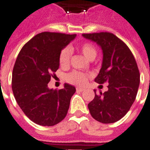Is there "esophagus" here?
Wrapping results in <instances>:
<instances>
[{
    "instance_id": "34e87169",
    "label": "esophagus",
    "mask_w": 150,
    "mask_h": 150,
    "mask_svg": "<svg viewBox=\"0 0 150 150\" xmlns=\"http://www.w3.org/2000/svg\"><path fill=\"white\" fill-rule=\"evenodd\" d=\"M76 90L79 92H82V91H84L85 89L84 88H82V87H76Z\"/></svg>"
}]
</instances>
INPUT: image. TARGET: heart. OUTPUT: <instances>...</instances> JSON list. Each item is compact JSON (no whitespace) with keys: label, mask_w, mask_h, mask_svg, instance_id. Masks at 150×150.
Returning a JSON list of instances; mask_svg holds the SVG:
<instances>
[{"label":"heart","mask_w":150,"mask_h":150,"mask_svg":"<svg viewBox=\"0 0 150 150\" xmlns=\"http://www.w3.org/2000/svg\"><path fill=\"white\" fill-rule=\"evenodd\" d=\"M80 50L82 52L87 59L89 60H93L96 56L97 51L96 47L90 43H84L80 47ZM72 51L70 47L64 48L61 51V54L59 55V62L62 67L68 66L70 63L71 56ZM87 75L84 73L79 72V71H72L70 74H68L67 76V80L71 83L76 85H83L86 83L87 80Z\"/></svg>","instance_id":"heart-1"}]
</instances>
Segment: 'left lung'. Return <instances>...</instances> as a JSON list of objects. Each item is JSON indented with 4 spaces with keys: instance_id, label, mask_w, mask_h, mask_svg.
Returning <instances> with one entry per match:
<instances>
[{
    "instance_id": "8db88e82",
    "label": "left lung",
    "mask_w": 150,
    "mask_h": 150,
    "mask_svg": "<svg viewBox=\"0 0 150 150\" xmlns=\"http://www.w3.org/2000/svg\"><path fill=\"white\" fill-rule=\"evenodd\" d=\"M82 36L96 43L103 50L102 67L95 82L108 83V90L97 95L88 104L92 117L103 124L119 121L130 110L139 86L137 63L128 46L107 32L84 33Z\"/></svg>"
}]
</instances>
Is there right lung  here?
<instances>
[{
  "label": "right lung",
  "instance_id": "obj_1",
  "mask_svg": "<svg viewBox=\"0 0 150 150\" xmlns=\"http://www.w3.org/2000/svg\"><path fill=\"white\" fill-rule=\"evenodd\" d=\"M76 35L43 32L20 50L12 71L11 87L15 100L34 123L53 126L67 115L75 88L65 83L59 90L47 85L59 68L61 51Z\"/></svg>",
  "mask_w": 150,
  "mask_h": 150
}]
</instances>
